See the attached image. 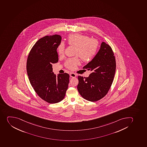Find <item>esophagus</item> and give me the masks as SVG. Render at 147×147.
I'll return each mask as SVG.
<instances>
[{
    "label": "esophagus",
    "mask_w": 147,
    "mask_h": 147,
    "mask_svg": "<svg viewBox=\"0 0 147 147\" xmlns=\"http://www.w3.org/2000/svg\"><path fill=\"white\" fill-rule=\"evenodd\" d=\"M70 76L71 77V78H75V77L77 76V75H76V74H75V73L72 72V73H70Z\"/></svg>",
    "instance_id": "esophagus-1"
}]
</instances>
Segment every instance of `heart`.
Listing matches in <instances>:
<instances>
[{
    "label": "heart",
    "instance_id": "obj_1",
    "mask_svg": "<svg viewBox=\"0 0 147 147\" xmlns=\"http://www.w3.org/2000/svg\"><path fill=\"white\" fill-rule=\"evenodd\" d=\"M67 41L70 46H75V55L79 56L84 62L91 61L97 53L98 42L96 39L89 38L87 35L80 34H71L67 37ZM64 50L65 45L61 42L57 48L58 54L62 55ZM80 63V59L77 56L67 59L65 65L70 69H74Z\"/></svg>",
    "mask_w": 147,
    "mask_h": 147
}]
</instances>
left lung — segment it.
Instances as JSON below:
<instances>
[{"instance_id":"1","label":"left lung","mask_w":147,"mask_h":147,"mask_svg":"<svg viewBox=\"0 0 147 147\" xmlns=\"http://www.w3.org/2000/svg\"><path fill=\"white\" fill-rule=\"evenodd\" d=\"M83 69L92 73L86 78L78 76V92L86 100L98 101L107 94L114 79L116 61L112 48L102 42L98 53Z\"/></svg>"}]
</instances>
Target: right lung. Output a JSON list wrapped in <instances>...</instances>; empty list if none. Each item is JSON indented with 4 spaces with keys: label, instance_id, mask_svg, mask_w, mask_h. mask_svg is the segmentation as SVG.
Listing matches in <instances>:
<instances>
[{
    "label": "right lung",
    "instance_id": "1",
    "mask_svg": "<svg viewBox=\"0 0 147 147\" xmlns=\"http://www.w3.org/2000/svg\"><path fill=\"white\" fill-rule=\"evenodd\" d=\"M61 40L58 34L40 38L27 58L26 70L31 86L39 97L50 104L63 99L69 83V74L56 76L53 71L52 64L59 61L57 49Z\"/></svg>",
    "mask_w": 147,
    "mask_h": 147
}]
</instances>
